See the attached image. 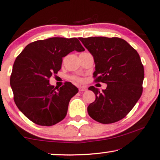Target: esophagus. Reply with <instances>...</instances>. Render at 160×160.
<instances>
[{"label":"esophagus","instance_id":"obj_1","mask_svg":"<svg viewBox=\"0 0 160 160\" xmlns=\"http://www.w3.org/2000/svg\"><path fill=\"white\" fill-rule=\"evenodd\" d=\"M78 89H79L80 92H85L87 90V87H85V86H82V87H79Z\"/></svg>","mask_w":160,"mask_h":160}]
</instances>
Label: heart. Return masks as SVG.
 I'll return each mask as SVG.
<instances>
[{"label": "heart", "instance_id": "b5f03b06", "mask_svg": "<svg viewBox=\"0 0 160 160\" xmlns=\"http://www.w3.org/2000/svg\"><path fill=\"white\" fill-rule=\"evenodd\" d=\"M73 80H75V81H76V82H81L82 81V79L81 78H78V77H73Z\"/></svg>", "mask_w": 160, "mask_h": 160}]
</instances>
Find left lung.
I'll list each match as a JSON object with an SVG mask.
<instances>
[{"label":"left lung","mask_w":160,"mask_h":160,"mask_svg":"<svg viewBox=\"0 0 160 160\" xmlns=\"http://www.w3.org/2000/svg\"><path fill=\"white\" fill-rule=\"evenodd\" d=\"M79 40L94 58L95 82L107 84L102 92L89 87L96 99L88 106V113L100 123L118 121L142 96L144 71L139 55L121 38L90 37Z\"/></svg>","instance_id":"1"}]
</instances>
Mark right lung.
I'll return each instance as SVG.
<instances>
[{"instance_id":"right-lung-1","label":"right lung","mask_w":160,"mask_h":160,"mask_svg":"<svg viewBox=\"0 0 160 160\" xmlns=\"http://www.w3.org/2000/svg\"><path fill=\"white\" fill-rule=\"evenodd\" d=\"M73 50H84L77 38H52L29 44L16 59L10 78L14 102L34 123L50 126L66 117L78 88L71 82L54 88L49 78L61 70L63 58Z\"/></svg>"}]
</instances>
